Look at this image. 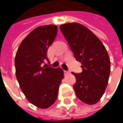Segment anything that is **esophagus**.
I'll use <instances>...</instances> for the list:
<instances>
[{
	"mask_svg": "<svg viewBox=\"0 0 123 123\" xmlns=\"http://www.w3.org/2000/svg\"><path fill=\"white\" fill-rule=\"evenodd\" d=\"M64 73L66 75V74H68L69 73V71H66V70H64Z\"/></svg>",
	"mask_w": 123,
	"mask_h": 123,
	"instance_id": "1",
	"label": "esophagus"
}]
</instances>
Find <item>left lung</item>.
I'll list each match as a JSON object with an SVG mask.
<instances>
[{
    "label": "left lung",
    "mask_w": 123,
    "mask_h": 123,
    "mask_svg": "<svg viewBox=\"0 0 123 123\" xmlns=\"http://www.w3.org/2000/svg\"><path fill=\"white\" fill-rule=\"evenodd\" d=\"M60 28L75 59L82 65L81 73H72L76 78L75 94L86 104H95L108 83L111 61L108 52L100 40L83 25L69 23Z\"/></svg>",
    "instance_id": "1"
}]
</instances>
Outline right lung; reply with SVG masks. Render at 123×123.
Returning <instances> with one entry per match:
<instances>
[{"instance_id":"right-lung-1","label":"right lung","mask_w":123,"mask_h":123,"mask_svg":"<svg viewBox=\"0 0 123 123\" xmlns=\"http://www.w3.org/2000/svg\"><path fill=\"white\" fill-rule=\"evenodd\" d=\"M55 25L39 26L19 45L15 58V75L27 100L39 108L50 107L56 100L63 79L61 68L43 66L49 62L47 51L57 36Z\"/></svg>"}]
</instances>
